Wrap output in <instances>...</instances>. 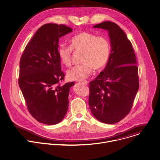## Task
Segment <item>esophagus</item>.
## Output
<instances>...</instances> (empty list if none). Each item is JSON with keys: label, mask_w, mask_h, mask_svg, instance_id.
I'll list each match as a JSON object with an SVG mask.
<instances>
[{"label": "esophagus", "mask_w": 160, "mask_h": 160, "mask_svg": "<svg viewBox=\"0 0 160 160\" xmlns=\"http://www.w3.org/2000/svg\"><path fill=\"white\" fill-rule=\"evenodd\" d=\"M79 82L81 83L85 84V85H87V84H88V82H87V81H80V82Z\"/></svg>", "instance_id": "esophagus-1"}]
</instances>
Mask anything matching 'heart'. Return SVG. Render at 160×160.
<instances>
[{"label":"heart","mask_w":160,"mask_h":160,"mask_svg":"<svg viewBox=\"0 0 160 160\" xmlns=\"http://www.w3.org/2000/svg\"><path fill=\"white\" fill-rule=\"evenodd\" d=\"M70 46L61 44L58 49L59 58L63 65L70 67L72 62V51H82L80 65L75 66L67 72L70 80L82 81L89 77L93 68L100 70L108 63L111 54L109 39L103 36L83 31L69 41Z\"/></svg>","instance_id":"1"}]
</instances>
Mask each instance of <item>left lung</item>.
Returning <instances> with one entry per match:
<instances>
[{"instance_id":"left-lung-1","label":"left lung","mask_w":160,"mask_h":160,"mask_svg":"<svg viewBox=\"0 0 160 160\" xmlns=\"http://www.w3.org/2000/svg\"><path fill=\"white\" fill-rule=\"evenodd\" d=\"M93 28L109 32L111 52L104 70L89 83L88 105L97 120L115 124L129 113L138 91L137 61L131 41L118 24L105 21Z\"/></svg>"}]
</instances>
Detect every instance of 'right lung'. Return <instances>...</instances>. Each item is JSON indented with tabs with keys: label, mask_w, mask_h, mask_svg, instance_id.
<instances>
[{
	"label": "right lung",
	"mask_w": 160,
	"mask_h": 160,
	"mask_svg": "<svg viewBox=\"0 0 160 160\" xmlns=\"http://www.w3.org/2000/svg\"><path fill=\"white\" fill-rule=\"evenodd\" d=\"M72 31L64 24L42 25L26 45L20 60L19 85L31 115L38 122L54 125L68 108L70 88L60 85L65 74L58 54L59 39Z\"/></svg>",
	"instance_id": "1"
}]
</instances>
